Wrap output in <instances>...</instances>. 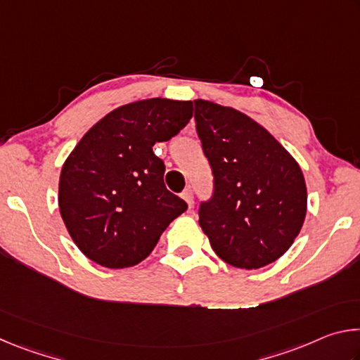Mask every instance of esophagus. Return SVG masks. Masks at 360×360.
<instances>
[{"label":"esophagus","instance_id":"obj_1","mask_svg":"<svg viewBox=\"0 0 360 360\" xmlns=\"http://www.w3.org/2000/svg\"><path fill=\"white\" fill-rule=\"evenodd\" d=\"M181 197L184 198L186 202H187V205L191 206V208H192V206H193V192H192V188H191V187H187L186 191L181 193Z\"/></svg>","mask_w":360,"mask_h":360}]
</instances>
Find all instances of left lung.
I'll return each instance as SVG.
<instances>
[{"instance_id": "left-lung-1", "label": "left lung", "mask_w": 360, "mask_h": 360, "mask_svg": "<svg viewBox=\"0 0 360 360\" xmlns=\"http://www.w3.org/2000/svg\"><path fill=\"white\" fill-rule=\"evenodd\" d=\"M195 127L214 176L198 210L211 248L236 268L278 260L300 233L307 184L298 163L264 127L233 108L195 100Z\"/></svg>"}]
</instances>
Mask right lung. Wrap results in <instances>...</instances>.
Instances as JSON below:
<instances>
[{
    "label": "right lung",
    "mask_w": 360,
    "mask_h": 360,
    "mask_svg": "<svg viewBox=\"0 0 360 360\" xmlns=\"http://www.w3.org/2000/svg\"><path fill=\"white\" fill-rule=\"evenodd\" d=\"M192 101L149 98L105 115L77 143L60 174V214L84 255L106 268L133 266L155 248L187 203L165 187L152 146L192 117Z\"/></svg>",
    "instance_id": "1"
}]
</instances>
